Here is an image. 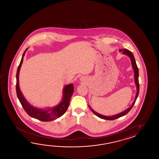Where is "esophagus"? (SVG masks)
I'll return each mask as SVG.
<instances>
[{
    "mask_svg": "<svg viewBox=\"0 0 159 159\" xmlns=\"http://www.w3.org/2000/svg\"><path fill=\"white\" fill-rule=\"evenodd\" d=\"M84 77H82V78H81V81H84Z\"/></svg>",
    "mask_w": 159,
    "mask_h": 159,
    "instance_id": "1",
    "label": "esophagus"
}]
</instances>
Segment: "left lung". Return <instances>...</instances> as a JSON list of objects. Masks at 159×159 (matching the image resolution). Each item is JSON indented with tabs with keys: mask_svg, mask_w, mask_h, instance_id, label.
I'll return each mask as SVG.
<instances>
[{
	"mask_svg": "<svg viewBox=\"0 0 159 159\" xmlns=\"http://www.w3.org/2000/svg\"><path fill=\"white\" fill-rule=\"evenodd\" d=\"M119 52H122V53L123 54H125L126 56H129V57L130 58V60L131 61V65H132V68H133V70H134V80H135V84H136V94L135 95V100L133 102V103H132L131 106L130 107H129V108H127L126 110H125V111L121 112L120 113H119L118 114H116V115H112V116H105V115H102L99 114L98 112L95 111L94 110H93L91 108V107L89 105V108H90V110H91V111L93 112L95 115H97L98 117L100 118L103 119H105V120H114L116 119L119 118L120 117H122L123 116H125L126 115L128 112H129L131 108L133 107L134 105L135 104V102L136 99L138 97L139 93V70L137 66V65L136 63V61H135V58L134 55L132 54V52H130V51L126 49H119Z\"/></svg>",
	"mask_w": 159,
	"mask_h": 159,
	"instance_id": "left-lung-1",
	"label": "left lung"
}]
</instances>
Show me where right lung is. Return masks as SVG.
I'll return each instance as SVG.
<instances>
[{"instance_id":"add662e5","label":"right lung","mask_w":159,"mask_h":159,"mask_svg":"<svg viewBox=\"0 0 159 159\" xmlns=\"http://www.w3.org/2000/svg\"><path fill=\"white\" fill-rule=\"evenodd\" d=\"M28 48L24 51V53L21 59L20 63L17 68L16 73V90L17 98L20 102L21 105L23 106L24 110L27 112V114L30 115L32 118L36 119L43 122H49L60 118L65 112L66 111L69 105V102L72 95L74 92V87L73 84L65 85L62 90V99L58 105L55 106L53 107L48 108H39L34 107L32 105L28 103L26 99L24 98V95L22 94L20 87L19 76L21 66L23 61V58Z\"/></svg>"}]
</instances>
